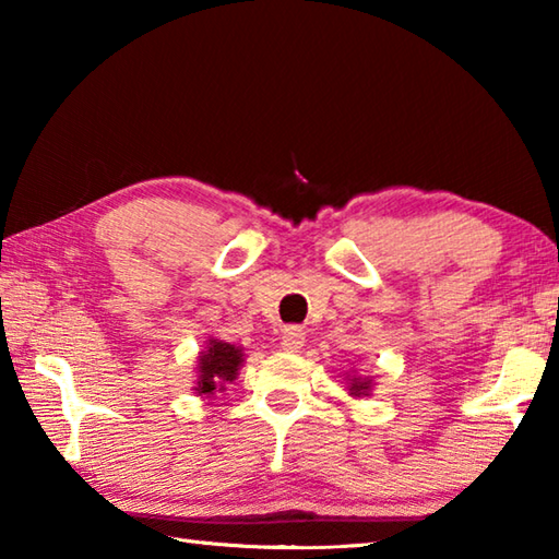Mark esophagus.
Wrapping results in <instances>:
<instances>
[{"label": "esophagus", "mask_w": 559, "mask_h": 559, "mask_svg": "<svg viewBox=\"0 0 559 559\" xmlns=\"http://www.w3.org/2000/svg\"><path fill=\"white\" fill-rule=\"evenodd\" d=\"M306 343V333L298 328H286L281 335V347L286 349V353H298V349Z\"/></svg>", "instance_id": "obj_1"}]
</instances>
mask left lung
Returning <instances> with one entry per match:
<instances>
[{"label":"left lung","mask_w":559,"mask_h":559,"mask_svg":"<svg viewBox=\"0 0 559 559\" xmlns=\"http://www.w3.org/2000/svg\"><path fill=\"white\" fill-rule=\"evenodd\" d=\"M347 390H349V394H353V396H367V394H370V390H372V380H367V377H365V380H362V377H349L347 374Z\"/></svg>","instance_id":"8db88e82"}]
</instances>
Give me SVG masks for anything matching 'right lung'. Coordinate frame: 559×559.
<instances>
[{
    "instance_id": "1",
    "label": "right lung",
    "mask_w": 559,
    "mask_h": 559,
    "mask_svg": "<svg viewBox=\"0 0 559 559\" xmlns=\"http://www.w3.org/2000/svg\"><path fill=\"white\" fill-rule=\"evenodd\" d=\"M243 349L224 340H210L206 349L200 353V365H197V386L194 392L200 396H212L216 390H226V384L236 380L241 370Z\"/></svg>"
}]
</instances>
